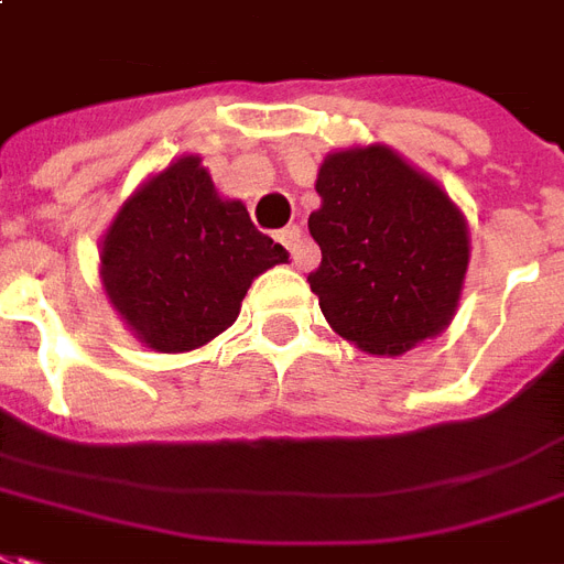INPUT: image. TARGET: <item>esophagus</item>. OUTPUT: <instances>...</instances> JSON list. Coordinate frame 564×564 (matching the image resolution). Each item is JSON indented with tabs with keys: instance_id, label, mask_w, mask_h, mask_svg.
Segmentation results:
<instances>
[{
	"instance_id": "esophagus-1",
	"label": "esophagus",
	"mask_w": 564,
	"mask_h": 564,
	"mask_svg": "<svg viewBox=\"0 0 564 564\" xmlns=\"http://www.w3.org/2000/svg\"><path fill=\"white\" fill-rule=\"evenodd\" d=\"M279 243L291 252L294 261H300V256H303V252H300V249H303V231H300V226L282 228V231H279Z\"/></svg>"
}]
</instances>
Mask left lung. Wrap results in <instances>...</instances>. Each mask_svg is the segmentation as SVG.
<instances>
[{"mask_svg":"<svg viewBox=\"0 0 564 564\" xmlns=\"http://www.w3.org/2000/svg\"><path fill=\"white\" fill-rule=\"evenodd\" d=\"M308 276L333 333L375 357H401L458 312L469 267L467 217L443 186L392 148H338L315 181Z\"/></svg>","mask_w":564,"mask_h":564,"instance_id":"8db88e82","label":"left lung"}]
</instances>
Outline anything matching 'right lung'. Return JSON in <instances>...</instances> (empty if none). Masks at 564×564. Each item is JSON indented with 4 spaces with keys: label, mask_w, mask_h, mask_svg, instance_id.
Returning <instances> with one entry per match:
<instances>
[{
    "label": "right lung",
    "mask_w": 564,
    "mask_h": 564,
    "mask_svg": "<svg viewBox=\"0 0 564 564\" xmlns=\"http://www.w3.org/2000/svg\"><path fill=\"white\" fill-rule=\"evenodd\" d=\"M288 264L240 198H223L202 156L148 175L100 240V285L127 329L156 354L214 341L240 315L249 285Z\"/></svg>",
    "instance_id": "add662e5"
}]
</instances>
